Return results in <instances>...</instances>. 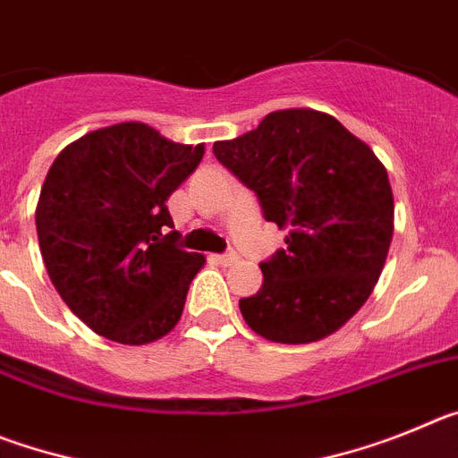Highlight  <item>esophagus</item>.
<instances>
[{
	"mask_svg": "<svg viewBox=\"0 0 458 458\" xmlns=\"http://www.w3.org/2000/svg\"><path fill=\"white\" fill-rule=\"evenodd\" d=\"M213 261H216V264H220V266H233L238 261V254H233V252L216 254V257H213Z\"/></svg>",
	"mask_w": 458,
	"mask_h": 458,
	"instance_id": "1",
	"label": "esophagus"
}]
</instances>
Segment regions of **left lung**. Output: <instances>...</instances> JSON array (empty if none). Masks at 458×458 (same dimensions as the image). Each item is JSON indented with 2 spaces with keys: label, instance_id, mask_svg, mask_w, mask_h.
Instances as JSON below:
<instances>
[{
  "label": "left lung",
  "instance_id": "8db88e82",
  "mask_svg": "<svg viewBox=\"0 0 458 458\" xmlns=\"http://www.w3.org/2000/svg\"><path fill=\"white\" fill-rule=\"evenodd\" d=\"M213 153L254 190L286 250L261 264L264 284L238 307L254 333L310 344L337 333L378 282L394 232V197L376 153L335 116L277 109Z\"/></svg>",
  "mask_w": 458,
  "mask_h": 458
}]
</instances>
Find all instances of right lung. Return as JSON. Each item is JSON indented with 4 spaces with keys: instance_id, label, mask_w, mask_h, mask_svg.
Returning a JSON list of instances; mask_svg holds the SVG:
<instances>
[{
    "instance_id": "add662e5",
    "label": "right lung",
    "mask_w": 458,
    "mask_h": 458,
    "mask_svg": "<svg viewBox=\"0 0 458 458\" xmlns=\"http://www.w3.org/2000/svg\"><path fill=\"white\" fill-rule=\"evenodd\" d=\"M204 157L140 121L98 128L55 157L36 204L46 270L96 335L141 346L172 333L204 254L174 245L165 201Z\"/></svg>"
}]
</instances>
